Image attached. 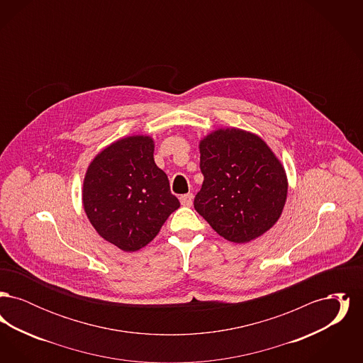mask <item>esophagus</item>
Wrapping results in <instances>:
<instances>
[{"instance_id":"34e87169","label":"esophagus","mask_w":363,"mask_h":363,"mask_svg":"<svg viewBox=\"0 0 363 363\" xmlns=\"http://www.w3.org/2000/svg\"><path fill=\"white\" fill-rule=\"evenodd\" d=\"M179 201H181V204H182V206H185V207H190V206H191V203H193V194H191V193L182 194V196L179 197Z\"/></svg>"}]
</instances>
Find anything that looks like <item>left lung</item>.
<instances>
[{"label": "left lung", "instance_id": "obj_1", "mask_svg": "<svg viewBox=\"0 0 363 363\" xmlns=\"http://www.w3.org/2000/svg\"><path fill=\"white\" fill-rule=\"evenodd\" d=\"M201 189L194 209L227 241L246 243L267 233L287 199L286 172L259 136L218 129L200 141Z\"/></svg>", "mask_w": 363, "mask_h": 363}]
</instances>
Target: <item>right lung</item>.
I'll list each match as a JSON object with an SVG mask.
<instances>
[{
	"label": "right lung",
	"instance_id": "right-lung-1",
	"mask_svg": "<svg viewBox=\"0 0 363 363\" xmlns=\"http://www.w3.org/2000/svg\"><path fill=\"white\" fill-rule=\"evenodd\" d=\"M150 136L121 138L95 156L86 170L83 206L106 241L136 252L152 241L179 208L169 178L154 160Z\"/></svg>",
	"mask_w": 363,
	"mask_h": 363
}]
</instances>
